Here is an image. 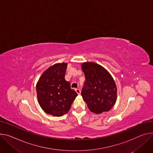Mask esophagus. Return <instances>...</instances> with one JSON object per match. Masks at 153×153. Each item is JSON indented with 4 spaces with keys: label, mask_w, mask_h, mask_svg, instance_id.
Here are the masks:
<instances>
[{
    "label": "esophagus",
    "mask_w": 153,
    "mask_h": 153,
    "mask_svg": "<svg viewBox=\"0 0 153 153\" xmlns=\"http://www.w3.org/2000/svg\"><path fill=\"white\" fill-rule=\"evenodd\" d=\"M76 93H77L78 94H80V89H79V88L76 89Z\"/></svg>",
    "instance_id": "esophagus-1"
}]
</instances>
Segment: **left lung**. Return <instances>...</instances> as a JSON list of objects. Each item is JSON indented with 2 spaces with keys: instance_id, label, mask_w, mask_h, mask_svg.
<instances>
[{
  "instance_id": "8db88e82",
  "label": "left lung",
  "mask_w": 153,
  "mask_h": 153,
  "mask_svg": "<svg viewBox=\"0 0 153 153\" xmlns=\"http://www.w3.org/2000/svg\"><path fill=\"white\" fill-rule=\"evenodd\" d=\"M85 81L81 95L89 110L96 114L107 112L117 101V89L110 74L102 66L85 62L82 65Z\"/></svg>"
}]
</instances>
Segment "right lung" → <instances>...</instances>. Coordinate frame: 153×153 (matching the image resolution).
I'll return each mask as SVG.
<instances>
[{
    "label": "right lung",
    "instance_id": "add662e5",
    "mask_svg": "<svg viewBox=\"0 0 153 153\" xmlns=\"http://www.w3.org/2000/svg\"><path fill=\"white\" fill-rule=\"evenodd\" d=\"M68 64L57 63L48 68L36 84L37 98L45 112L54 117L68 113L77 93L65 79Z\"/></svg>",
    "mask_w": 153,
    "mask_h": 153
}]
</instances>
